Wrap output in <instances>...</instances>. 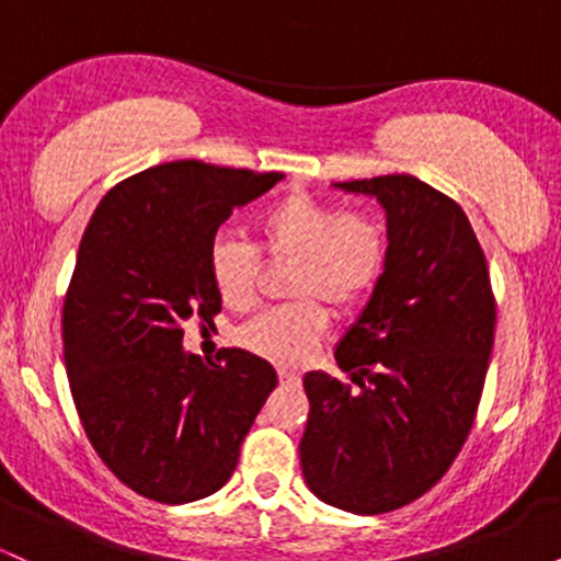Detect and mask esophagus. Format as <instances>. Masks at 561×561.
<instances>
[{
  "label": "esophagus",
  "instance_id": "esophagus-1",
  "mask_svg": "<svg viewBox=\"0 0 561 561\" xmlns=\"http://www.w3.org/2000/svg\"><path fill=\"white\" fill-rule=\"evenodd\" d=\"M276 375H279V382H282V385H300V375H298V371L279 369V371H276Z\"/></svg>",
  "mask_w": 561,
  "mask_h": 561
}]
</instances>
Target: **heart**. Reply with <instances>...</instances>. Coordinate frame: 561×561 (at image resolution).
I'll list each match as a JSON object with an SVG mask.
<instances>
[{"label":"heart","instance_id":"1","mask_svg":"<svg viewBox=\"0 0 561 561\" xmlns=\"http://www.w3.org/2000/svg\"><path fill=\"white\" fill-rule=\"evenodd\" d=\"M261 250L272 261H293L289 298L295 306L272 308L237 332L240 345L279 366L302 364L327 330L324 302L332 313H347L375 289L382 276L385 231L375 218L343 214L313 195H287L255 218ZM210 279L229 308L255 298L261 259L250 242L218 234L208 253Z\"/></svg>","mask_w":561,"mask_h":561}]
</instances>
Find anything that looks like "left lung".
<instances>
[{"mask_svg":"<svg viewBox=\"0 0 561 561\" xmlns=\"http://www.w3.org/2000/svg\"><path fill=\"white\" fill-rule=\"evenodd\" d=\"M375 197L388 255L371 298L327 371L302 377L306 485L324 504L385 514L420 499L465 446L493 351L495 302L485 255L454 199L409 173L332 184Z\"/></svg>","mask_w":561,"mask_h":561,"instance_id":"8db88e82","label":"left lung"}]
</instances>
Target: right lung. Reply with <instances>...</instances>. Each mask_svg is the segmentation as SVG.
Here are the masks:
<instances>
[{"instance_id": "obj_1", "label": "right lung", "mask_w": 561, "mask_h": 561, "mask_svg": "<svg viewBox=\"0 0 561 561\" xmlns=\"http://www.w3.org/2000/svg\"><path fill=\"white\" fill-rule=\"evenodd\" d=\"M282 173L176 160L115 184L83 231L62 306L66 369L87 437L111 472L160 504L227 485L274 366L240 347L216 364L182 324L221 311L208 253L231 210Z\"/></svg>"}]
</instances>
